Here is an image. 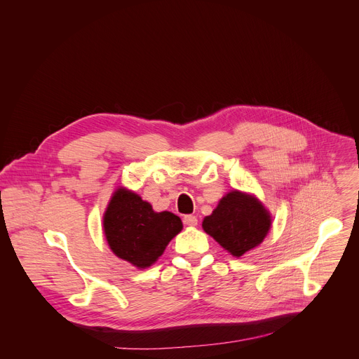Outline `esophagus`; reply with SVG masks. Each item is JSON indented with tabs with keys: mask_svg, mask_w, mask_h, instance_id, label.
<instances>
[{
	"mask_svg": "<svg viewBox=\"0 0 359 359\" xmlns=\"http://www.w3.org/2000/svg\"><path fill=\"white\" fill-rule=\"evenodd\" d=\"M183 224H186V226H196L197 224V217L193 216V215H186L183 217Z\"/></svg>",
	"mask_w": 359,
	"mask_h": 359,
	"instance_id": "1",
	"label": "esophagus"
}]
</instances>
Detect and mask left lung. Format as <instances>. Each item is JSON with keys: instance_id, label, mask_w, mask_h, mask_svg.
Instances as JSON below:
<instances>
[{"instance_id": "left-lung-1", "label": "left lung", "mask_w": 359, "mask_h": 359, "mask_svg": "<svg viewBox=\"0 0 359 359\" xmlns=\"http://www.w3.org/2000/svg\"><path fill=\"white\" fill-rule=\"evenodd\" d=\"M267 210L248 194L231 191L215 212L203 220V229L236 257L259 245L270 230Z\"/></svg>"}]
</instances>
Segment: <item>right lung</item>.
Here are the masks:
<instances>
[{
    "instance_id": "1",
    "label": "right lung",
    "mask_w": 359,
    "mask_h": 359,
    "mask_svg": "<svg viewBox=\"0 0 359 359\" xmlns=\"http://www.w3.org/2000/svg\"><path fill=\"white\" fill-rule=\"evenodd\" d=\"M182 227L176 215L155 213L147 201L125 189L115 191L104 217L112 251L139 269L155 263Z\"/></svg>"
}]
</instances>
